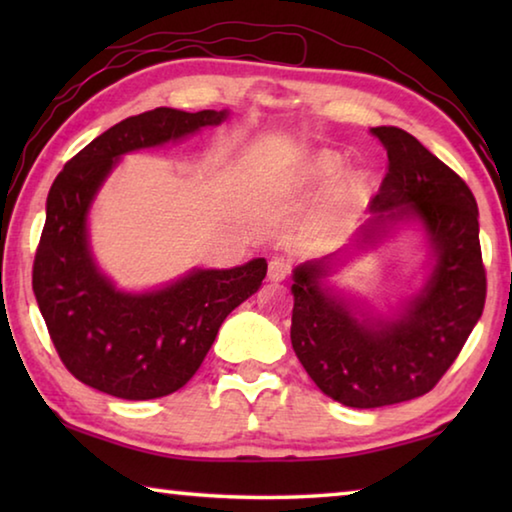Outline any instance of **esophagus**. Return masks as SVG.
<instances>
[{
  "mask_svg": "<svg viewBox=\"0 0 512 512\" xmlns=\"http://www.w3.org/2000/svg\"><path fill=\"white\" fill-rule=\"evenodd\" d=\"M289 275V266L282 262V259H271L268 262V282H282L287 280Z\"/></svg>",
  "mask_w": 512,
  "mask_h": 512,
  "instance_id": "obj_1",
  "label": "esophagus"
}]
</instances>
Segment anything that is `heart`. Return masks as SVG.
Masks as SVG:
<instances>
[{"instance_id": "obj_1", "label": "heart", "mask_w": 512, "mask_h": 512, "mask_svg": "<svg viewBox=\"0 0 512 512\" xmlns=\"http://www.w3.org/2000/svg\"><path fill=\"white\" fill-rule=\"evenodd\" d=\"M343 158L334 151H320L311 155L307 162H302L298 169V185L305 187H320L334 180L343 171ZM368 192V176L363 171H352L345 176L339 185L334 187L332 198H329V212L336 219L348 216L352 210H357L361 205L363 196Z\"/></svg>"}]
</instances>
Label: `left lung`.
I'll list each match as a JSON object with an SVG mask.
<instances>
[{
	"mask_svg": "<svg viewBox=\"0 0 512 512\" xmlns=\"http://www.w3.org/2000/svg\"><path fill=\"white\" fill-rule=\"evenodd\" d=\"M388 173L352 244L293 268L291 345L314 384L352 409L409 402L452 366L485 305L479 207L461 178L402 128L379 126ZM402 227L421 230L428 259L416 289L388 312L331 277Z\"/></svg>",
	"mask_w": 512,
	"mask_h": 512,
	"instance_id": "8db88e82",
	"label": "left lung"
}]
</instances>
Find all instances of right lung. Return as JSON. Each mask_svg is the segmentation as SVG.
<instances>
[{"mask_svg": "<svg viewBox=\"0 0 512 512\" xmlns=\"http://www.w3.org/2000/svg\"><path fill=\"white\" fill-rule=\"evenodd\" d=\"M230 110L155 108L119 121L58 173L33 264V293L72 375L121 400H155L201 368L228 314L262 287L266 259L189 268L144 291L119 289L92 250L90 212L128 153L176 144L221 126Z\"/></svg>", "mask_w": 512, "mask_h": 512, "instance_id": "1", "label": "right lung"}]
</instances>
